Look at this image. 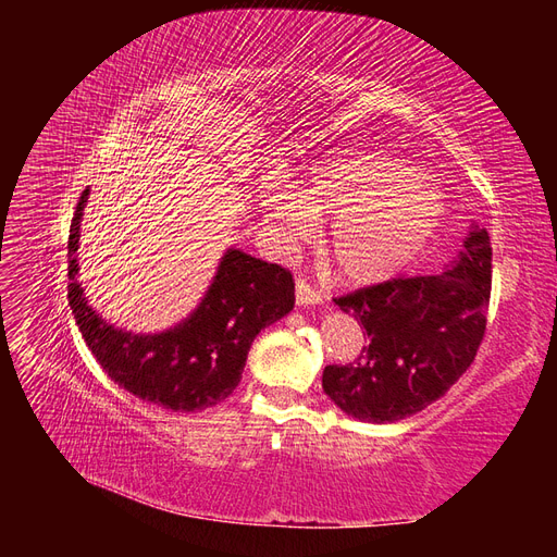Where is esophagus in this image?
I'll return each instance as SVG.
<instances>
[{
	"label": "esophagus",
	"mask_w": 557,
	"mask_h": 557,
	"mask_svg": "<svg viewBox=\"0 0 557 557\" xmlns=\"http://www.w3.org/2000/svg\"><path fill=\"white\" fill-rule=\"evenodd\" d=\"M295 299L297 307H318L323 305V295L311 288V283H307L305 278H297L295 283Z\"/></svg>",
	"instance_id": "1"
}]
</instances>
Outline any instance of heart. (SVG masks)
Returning <instances> with one entry per match:
<instances>
[{
    "label": "heart",
    "mask_w": 557,
    "mask_h": 557,
    "mask_svg": "<svg viewBox=\"0 0 557 557\" xmlns=\"http://www.w3.org/2000/svg\"><path fill=\"white\" fill-rule=\"evenodd\" d=\"M264 221L281 246L330 215L320 252L330 272L352 285L393 278L432 242L444 221V195L418 166L385 150H348L315 162L295 190L264 183Z\"/></svg>",
    "instance_id": "b5f03b06"
}]
</instances>
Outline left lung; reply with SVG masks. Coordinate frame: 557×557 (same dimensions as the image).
Segmentation results:
<instances>
[{
  "label": "left lung",
  "mask_w": 557,
  "mask_h": 557,
  "mask_svg": "<svg viewBox=\"0 0 557 557\" xmlns=\"http://www.w3.org/2000/svg\"><path fill=\"white\" fill-rule=\"evenodd\" d=\"M493 248L471 225L436 276H404L334 299L367 332L358 362L330 364L323 391L346 416L395 423L444 397L474 362L491 301Z\"/></svg>",
  "instance_id": "8db88e82"
}]
</instances>
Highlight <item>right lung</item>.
Instances as JSON below:
<instances>
[{
	"mask_svg": "<svg viewBox=\"0 0 557 557\" xmlns=\"http://www.w3.org/2000/svg\"><path fill=\"white\" fill-rule=\"evenodd\" d=\"M83 190L70 230V307L104 372L134 397L166 411H205L242 381L256 336L295 307L290 272L230 246L199 305L160 332H132L102 318L78 281Z\"/></svg>",
	"mask_w": 557,
	"mask_h": 557,
	"instance_id": "obj_1",
	"label": "right lung"
}]
</instances>
